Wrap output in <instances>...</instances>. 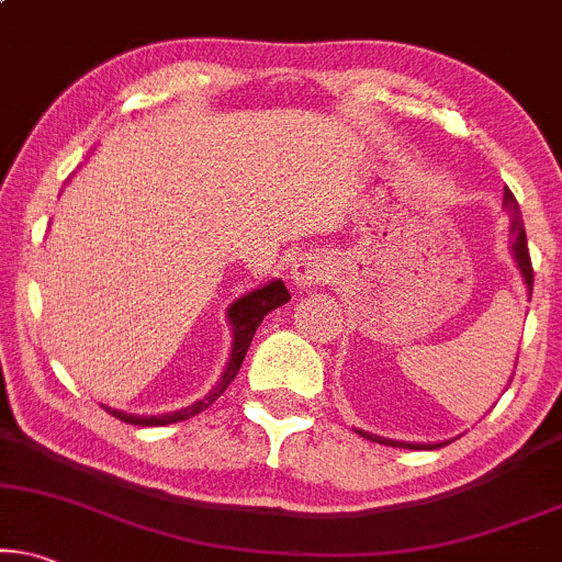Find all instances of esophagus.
Instances as JSON below:
<instances>
[{
  "instance_id": "obj_1",
  "label": "esophagus",
  "mask_w": 562,
  "mask_h": 562,
  "mask_svg": "<svg viewBox=\"0 0 562 562\" xmlns=\"http://www.w3.org/2000/svg\"><path fill=\"white\" fill-rule=\"evenodd\" d=\"M331 274L334 269L324 257H318V254H305V257H301L293 265L290 280L295 282V288L308 290V288L324 285V282L331 280Z\"/></svg>"
}]
</instances>
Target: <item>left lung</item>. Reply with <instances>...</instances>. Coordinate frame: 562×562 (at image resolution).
I'll return each instance as SVG.
<instances>
[{"instance_id": "left-lung-1", "label": "left lung", "mask_w": 562, "mask_h": 562, "mask_svg": "<svg viewBox=\"0 0 562 562\" xmlns=\"http://www.w3.org/2000/svg\"><path fill=\"white\" fill-rule=\"evenodd\" d=\"M504 211L508 213V218H512V257L516 261V267H519L521 272V280H525V285L529 290V297H532V285H535V272H532V261H529V249H527V231H525V223H521V211H519V203H516V198L512 194V190L504 192ZM516 368V364H514ZM514 378V375H512ZM512 383V380H508ZM359 437L364 439H372V442L378 445H391V447H408V450H437V447H445L450 442H429V445H418V442H398V439H385V437H378V434H370L364 429H357Z\"/></svg>"}]
</instances>
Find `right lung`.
Returning a JSON list of instances; mask_svg holds the SVG:
<instances>
[{"label":"right lung","mask_w":562,"mask_h":562,"mask_svg":"<svg viewBox=\"0 0 562 562\" xmlns=\"http://www.w3.org/2000/svg\"><path fill=\"white\" fill-rule=\"evenodd\" d=\"M288 301H290V293H288L285 282L272 280V282H267V285L251 290V293L241 295L238 301L228 305L226 318L231 324V334H234V344H231V357H228L226 370H223L221 380L215 383V387L205 395V398L190 403L187 408L171 411V414H159V416H136V414H125V411L104 406L108 408V414L120 418V422L136 424V426H167V424L184 422V418H190V416H198L200 411H205L211 403L218 401L223 391L231 385V380L238 375V370H241V362L246 357V349H249L254 334H257V328L261 321H265L267 313L280 308V305H285Z\"/></svg>","instance_id":"1"}]
</instances>
